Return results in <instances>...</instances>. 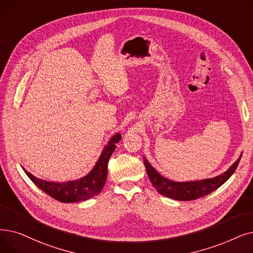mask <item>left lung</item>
<instances>
[{"label": "left lung", "mask_w": 253, "mask_h": 253, "mask_svg": "<svg viewBox=\"0 0 253 253\" xmlns=\"http://www.w3.org/2000/svg\"><path fill=\"white\" fill-rule=\"evenodd\" d=\"M240 157L228 168V169L214 178L203 179L197 181H186V182H175L163 177L155 169H154L149 160L144 156V164L148 173V177L155 189L162 195L169 197L175 201H194L210 194L217 188L223 185L235 172L238 168Z\"/></svg>", "instance_id": "left-lung-1"}]
</instances>
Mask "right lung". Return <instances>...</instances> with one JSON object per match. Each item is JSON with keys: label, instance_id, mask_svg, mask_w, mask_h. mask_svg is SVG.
Instances as JSON below:
<instances>
[{"label": "right lung", "instance_id": "right-lung-1", "mask_svg": "<svg viewBox=\"0 0 253 253\" xmlns=\"http://www.w3.org/2000/svg\"><path fill=\"white\" fill-rule=\"evenodd\" d=\"M121 138H122V136L120 133L114 134L111 139L107 141V145L104 146L94 168L84 177L78 180L68 182H50L39 179L35 177L34 174L29 172L25 168H23L30 180L38 188L53 197L54 200L66 204L90 200L102 191L107 178L108 160L117 148L116 144H118Z\"/></svg>", "mask_w": 253, "mask_h": 253}]
</instances>
